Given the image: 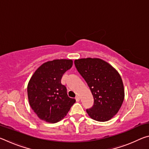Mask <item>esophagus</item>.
<instances>
[{
	"mask_svg": "<svg viewBox=\"0 0 149 149\" xmlns=\"http://www.w3.org/2000/svg\"><path fill=\"white\" fill-rule=\"evenodd\" d=\"M75 100H76V101L77 102H79V100H80V98H79V96H76V97H75Z\"/></svg>",
	"mask_w": 149,
	"mask_h": 149,
	"instance_id": "esophagus-1",
	"label": "esophagus"
}]
</instances>
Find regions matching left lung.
I'll use <instances>...</instances> for the list:
<instances>
[{
    "mask_svg": "<svg viewBox=\"0 0 149 149\" xmlns=\"http://www.w3.org/2000/svg\"><path fill=\"white\" fill-rule=\"evenodd\" d=\"M74 63L94 99L92 108L87 110L88 115L98 122L110 120L118 112L124 100L120 74L109 63L97 58L77 59Z\"/></svg>",
    "mask_w": 149,
    "mask_h": 149,
    "instance_id": "1",
    "label": "left lung"
}]
</instances>
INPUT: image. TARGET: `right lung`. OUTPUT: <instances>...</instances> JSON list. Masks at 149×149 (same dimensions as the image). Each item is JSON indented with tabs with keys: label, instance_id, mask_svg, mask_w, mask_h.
<instances>
[{
	"label": "right lung",
	"instance_id": "right-lung-1",
	"mask_svg": "<svg viewBox=\"0 0 149 149\" xmlns=\"http://www.w3.org/2000/svg\"><path fill=\"white\" fill-rule=\"evenodd\" d=\"M72 65L73 60L70 59L48 61L31 76L27 85V97L30 107L41 120L51 123L60 122L75 103L61 84L63 74Z\"/></svg>",
	"mask_w": 149,
	"mask_h": 149
}]
</instances>
